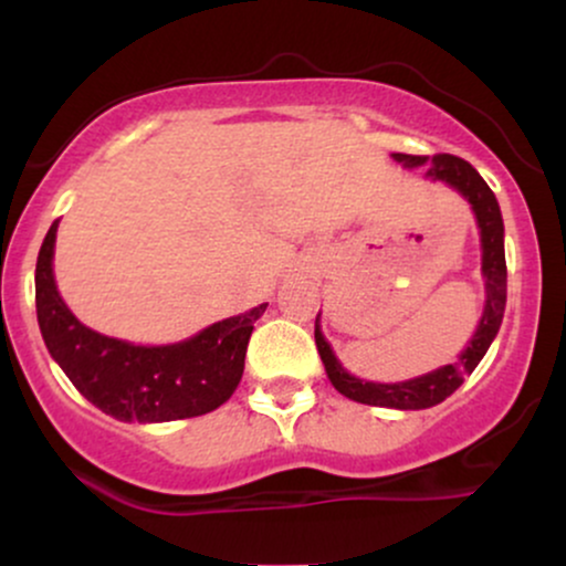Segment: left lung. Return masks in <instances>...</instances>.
<instances>
[{
    "mask_svg": "<svg viewBox=\"0 0 566 566\" xmlns=\"http://www.w3.org/2000/svg\"><path fill=\"white\" fill-rule=\"evenodd\" d=\"M396 161L405 167H426V175L441 184L452 186L454 191L463 193L469 199L473 216H476L479 233H482V274L486 279V303L482 322H479L476 333H473L471 343L460 354V361L454 365H444L433 373L420 375V378L405 380V382H369L359 380L343 369L337 356L324 340L319 329V316L316 314V348L327 369V378L333 386L348 399L359 401V405L373 407H394V409H426L444 401L463 386L465 375L476 369L479 361L484 359L486 348L495 340L500 322H503L505 311V250H503V216L492 188L484 184L479 175L465 159L452 157V154H437V157H412V154H394Z\"/></svg>",
    "mask_w": 566,
    "mask_h": 566,
    "instance_id": "left-lung-1",
    "label": "left lung"
}]
</instances>
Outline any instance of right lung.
<instances>
[{"instance_id": "right-lung-1", "label": "right lung", "mask_w": 566, "mask_h": 566, "mask_svg": "<svg viewBox=\"0 0 566 566\" xmlns=\"http://www.w3.org/2000/svg\"><path fill=\"white\" fill-rule=\"evenodd\" d=\"M55 233L57 220L36 258V319L50 356L84 399L125 423L197 418L231 399L242 380L252 327L269 303L210 324L184 343L133 346L84 327L57 295Z\"/></svg>"}]
</instances>
